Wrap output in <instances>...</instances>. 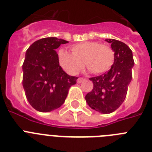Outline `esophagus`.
Returning <instances> with one entry per match:
<instances>
[{
	"label": "esophagus",
	"instance_id": "1",
	"mask_svg": "<svg viewBox=\"0 0 152 152\" xmlns=\"http://www.w3.org/2000/svg\"><path fill=\"white\" fill-rule=\"evenodd\" d=\"M84 77H79V78L77 79V82L78 83V84H80V83H82L83 81H84Z\"/></svg>",
	"mask_w": 152,
	"mask_h": 152
}]
</instances>
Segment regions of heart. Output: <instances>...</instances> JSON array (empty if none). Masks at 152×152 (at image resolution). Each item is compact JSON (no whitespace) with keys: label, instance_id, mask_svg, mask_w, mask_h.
Returning a JSON list of instances; mask_svg holds the SVG:
<instances>
[{"label":"heart","instance_id":"heart-1","mask_svg":"<svg viewBox=\"0 0 152 152\" xmlns=\"http://www.w3.org/2000/svg\"><path fill=\"white\" fill-rule=\"evenodd\" d=\"M72 54L60 50L58 54V62L64 72L75 75L84 68L95 75L104 73L112 67L114 62V52L110 46L98 42H83L71 46Z\"/></svg>","mask_w":152,"mask_h":152}]
</instances>
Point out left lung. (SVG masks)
Wrapping results in <instances>:
<instances>
[{
    "instance_id": "obj_1",
    "label": "left lung",
    "mask_w": 152,
    "mask_h": 152,
    "mask_svg": "<svg viewBox=\"0 0 152 152\" xmlns=\"http://www.w3.org/2000/svg\"><path fill=\"white\" fill-rule=\"evenodd\" d=\"M113 50L114 62L107 73L90 77L94 88L85 96L88 105L103 114L111 113L124 101L132 80L134 60L132 52L123 42L107 39Z\"/></svg>"
}]
</instances>
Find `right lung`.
Wrapping results in <instances>:
<instances>
[{"mask_svg":"<svg viewBox=\"0 0 152 152\" xmlns=\"http://www.w3.org/2000/svg\"><path fill=\"white\" fill-rule=\"evenodd\" d=\"M66 40L56 37L41 39L26 50L23 64V86L26 99L39 112H50L61 107L69 88L77 77L69 76L59 65L56 49Z\"/></svg>","mask_w":152,"mask_h":152,"instance_id":"obj_1","label":"right lung"}]
</instances>
